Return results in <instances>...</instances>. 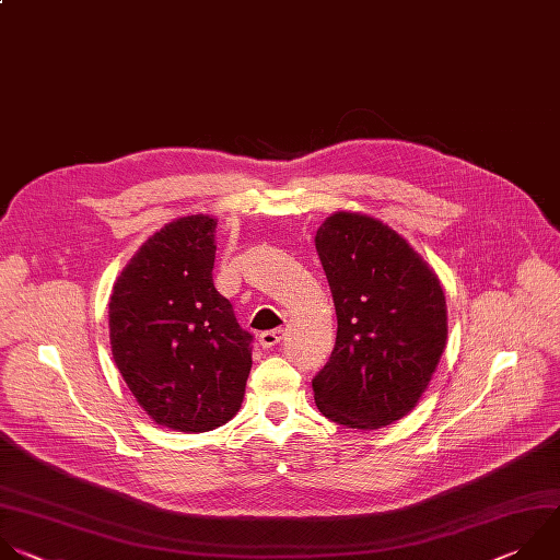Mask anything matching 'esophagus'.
<instances>
[{
	"label": "esophagus",
	"instance_id": "esophagus-1",
	"mask_svg": "<svg viewBox=\"0 0 560 560\" xmlns=\"http://www.w3.org/2000/svg\"><path fill=\"white\" fill-rule=\"evenodd\" d=\"M282 335H284V330H282V328L265 330V332H260V335H258V342H260V347H262V349H271V347H276V345L282 340Z\"/></svg>",
	"mask_w": 560,
	"mask_h": 560
}]
</instances>
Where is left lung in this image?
<instances>
[{
	"mask_svg": "<svg viewBox=\"0 0 560 560\" xmlns=\"http://www.w3.org/2000/svg\"><path fill=\"white\" fill-rule=\"evenodd\" d=\"M315 249L338 315L315 406L349 428L390 425L419 404L448 340L441 282L404 236L360 211L330 213Z\"/></svg>",
	"mask_w": 560,
	"mask_h": 560,
	"instance_id": "obj_1",
	"label": "left lung"
}]
</instances>
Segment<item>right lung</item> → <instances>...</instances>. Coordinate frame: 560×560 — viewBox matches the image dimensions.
<instances>
[{
    "label": "right lung",
    "mask_w": 560,
    "mask_h": 560,
    "mask_svg": "<svg viewBox=\"0 0 560 560\" xmlns=\"http://www.w3.org/2000/svg\"><path fill=\"white\" fill-rule=\"evenodd\" d=\"M218 220L176 218L124 267L109 298L112 358L159 425L207 432L241 410L252 371L243 330L211 278Z\"/></svg>",
    "instance_id": "1"
}]
</instances>
